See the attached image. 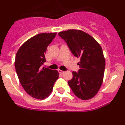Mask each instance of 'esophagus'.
Wrapping results in <instances>:
<instances>
[{
	"label": "esophagus",
	"mask_w": 125,
	"mask_h": 125,
	"mask_svg": "<svg viewBox=\"0 0 125 125\" xmlns=\"http://www.w3.org/2000/svg\"><path fill=\"white\" fill-rule=\"evenodd\" d=\"M59 71V73L61 74H64V72H65V71H62V70H59V71Z\"/></svg>",
	"instance_id": "obj_1"
}]
</instances>
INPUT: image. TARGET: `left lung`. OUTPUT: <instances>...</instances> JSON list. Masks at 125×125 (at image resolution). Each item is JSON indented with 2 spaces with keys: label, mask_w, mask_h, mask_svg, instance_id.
Segmentation results:
<instances>
[{
  "label": "left lung",
  "mask_w": 125,
  "mask_h": 125,
  "mask_svg": "<svg viewBox=\"0 0 125 125\" xmlns=\"http://www.w3.org/2000/svg\"><path fill=\"white\" fill-rule=\"evenodd\" d=\"M74 56L79 58L78 72H73L68 84L74 94L83 100L91 99L98 93L103 81L105 59L100 44L81 30L59 32Z\"/></svg>",
  "instance_id": "1"
}]
</instances>
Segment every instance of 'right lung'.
<instances>
[{
    "label": "right lung",
    "mask_w": 125,
    "mask_h": 125,
    "mask_svg": "<svg viewBox=\"0 0 125 125\" xmlns=\"http://www.w3.org/2000/svg\"><path fill=\"white\" fill-rule=\"evenodd\" d=\"M56 34L41 33L33 36L19 47L15 56V68L20 83L27 94L37 100L49 96L59 78L57 70L40 68L46 62L47 46Z\"/></svg>",
    "instance_id": "1"
}]
</instances>
